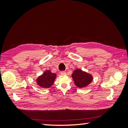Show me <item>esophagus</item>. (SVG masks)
<instances>
[{"instance_id":"esophagus-1","label":"esophagus","mask_w":128,"mask_h":128,"mask_svg":"<svg viewBox=\"0 0 128 128\" xmlns=\"http://www.w3.org/2000/svg\"><path fill=\"white\" fill-rule=\"evenodd\" d=\"M60 74L61 75H65L66 74V72L65 71H61L60 72Z\"/></svg>"}]
</instances>
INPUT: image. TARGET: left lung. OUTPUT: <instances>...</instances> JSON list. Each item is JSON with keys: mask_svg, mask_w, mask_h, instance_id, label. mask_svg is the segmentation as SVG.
I'll return each instance as SVG.
<instances>
[{"mask_svg": "<svg viewBox=\"0 0 128 128\" xmlns=\"http://www.w3.org/2000/svg\"><path fill=\"white\" fill-rule=\"evenodd\" d=\"M72 78L75 85L79 88H85L88 85L92 80V76L80 69H76L73 72Z\"/></svg>", "mask_w": 128, "mask_h": 128, "instance_id": "obj_1", "label": "left lung"}]
</instances>
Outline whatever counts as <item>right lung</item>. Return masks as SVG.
<instances>
[{
    "label": "right lung",
    "mask_w": 128,
    "mask_h": 128,
    "mask_svg": "<svg viewBox=\"0 0 128 128\" xmlns=\"http://www.w3.org/2000/svg\"><path fill=\"white\" fill-rule=\"evenodd\" d=\"M56 78V74L52 73L50 70H47L37 78V82L42 88H47L53 85Z\"/></svg>",
    "instance_id": "obj_1"
}]
</instances>
